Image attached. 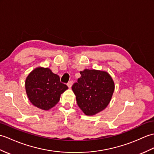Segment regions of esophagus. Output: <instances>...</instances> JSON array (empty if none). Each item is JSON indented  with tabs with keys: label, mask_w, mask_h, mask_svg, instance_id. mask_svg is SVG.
I'll use <instances>...</instances> for the list:
<instances>
[{
	"label": "esophagus",
	"mask_w": 154,
	"mask_h": 154,
	"mask_svg": "<svg viewBox=\"0 0 154 154\" xmlns=\"http://www.w3.org/2000/svg\"><path fill=\"white\" fill-rule=\"evenodd\" d=\"M73 85V81H70L68 82V83H67V87H68L69 88H71V86Z\"/></svg>",
	"instance_id": "obj_1"
}]
</instances>
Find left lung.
Returning a JSON list of instances; mask_svg holds the SVG:
<instances>
[{
    "instance_id": "obj_1",
    "label": "left lung",
    "mask_w": 154,
    "mask_h": 154,
    "mask_svg": "<svg viewBox=\"0 0 154 154\" xmlns=\"http://www.w3.org/2000/svg\"><path fill=\"white\" fill-rule=\"evenodd\" d=\"M80 74L71 88L82 112L87 116H94L109 103L115 89L114 81L105 71L85 69Z\"/></svg>"
}]
</instances>
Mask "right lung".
Listing matches in <instances>:
<instances>
[{
	"instance_id": "add662e5",
	"label": "right lung",
	"mask_w": 154,
	"mask_h": 154,
	"mask_svg": "<svg viewBox=\"0 0 154 154\" xmlns=\"http://www.w3.org/2000/svg\"><path fill=\"white\" fill-rule=\"evenodd\" d=\"M25 87L27 97L34 106L47 111L55 106L68 87L60 83V77L48 67H38L27 77Z\"/></svg>"
}]
</instances>
